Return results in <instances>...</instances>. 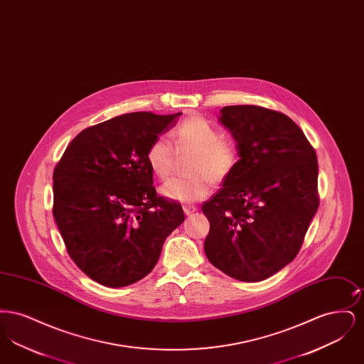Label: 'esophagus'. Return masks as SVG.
<instances>
[{"instance_id": "1", "label": "esophagus", "mask_w": 364, "mask_h": 364, "mask_svg": "<svg viewBox=\"0 0 364 364\" xmlns=\"http://www.w3.org/2000/svg\"><path fill=\"white\" fill-rule=\"evenodd\" d=\"M183 210H184L186 215H191V214H193V213H195L198 208H196V206H191V205H188V206H184Z\"/></svg>"}]
</instances>
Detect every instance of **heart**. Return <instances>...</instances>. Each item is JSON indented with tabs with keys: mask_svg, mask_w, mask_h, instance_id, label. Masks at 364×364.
Wrapping results in <instances>:
<instances>
[{
	"mask_svg": "<svg viewBox=\"0 0 364 364\" xmlns=\"http://www.w3.org/2000/svg\"><path fill=\"white\" fill-rule=\"evenodd\" d=\"M178 154H193L191 161L190 178H172L159 192L166 199L191 203L202 200L210 193L211 183L218 184L235 171L239 153L235 143L223 136V132L199 116L180 122L172 132ZM146 159L150 171L159 180H166L173 171L176 151L172 143L156 138L147 149Z\"/></svg>",
	"mask_w": 364,
	"mask_h": 364,
	"instance_id": "obj_1",
	"label": "heart"
}]
</instances>
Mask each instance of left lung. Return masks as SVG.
<instances>
[{"mask_svg": "<svg viewBox=\"0 0 364 364\" xmlns=\"http://www.w3.org/2000/svg\"><path fill=\"white\" fill-rule=\"evenodd\" d=\"M220 113L240 159L202 206L210 223L205 252L229 277L262 281L294 259L318 210L316 154L284 113L255 105Z\"/></svg>", "mask_w": 364, "mask_h": 364, "instance_id": "obj_1", "label": "left lung"}]
</instances>
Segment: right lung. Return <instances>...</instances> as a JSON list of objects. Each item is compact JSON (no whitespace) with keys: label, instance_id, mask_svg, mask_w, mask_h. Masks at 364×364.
<instances>
[{"label":"right lung","instance_id":"1","mask_svg":"<svg viewBox=\"0 0 364 364\" xmlns=\"http://www.w3.org/2000/svg\"><path fill=\"white\" fill-rule=\"evenodd\" d=\"M181 113L135 112L88 127L53 172V215L77 267L105 287H127L156 264L184 223L181 205L156 195L146 153Z\"/></svg>","mask_w":364,"mask_h":364}]
</instances>
